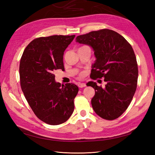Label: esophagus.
Here are the masks:
<instances>
[{"label":"esophagus","mask_w":155,"mask_h":155,"mask_svg":"<svg viewBox=\"0 0 155 155\" xmlns=\"http://www.w3.org/2000/svg\"><path fill=\"white\" fill-rule=\"evenodd\" d=\"M78 87L79 88H83L84 87H86V84L85 83H78Z\"/></svg>","instance_id":"1"}]
</instances>
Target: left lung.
<instances>
[{
	"mask_svg": "<svg viewBox=\"0 0 155 155\" xmlns=\"http://www.w3.org/2000/svg\"><path fill=\"white\" fill-rule=\"evenodd\" d=\"M76 40L94 51L97 60L91 78H104L107 83L104 88L88 83L95 90L92 107L104 119H116L127 109L137 87L139 71L132 47L123 36L107 28L78 36Z\"/></svg>",
	"mask_w": 155,
	"mask_h": 155,
	"instance_id": "8db88e82",
	"label": "left lung"
}]
</instances>
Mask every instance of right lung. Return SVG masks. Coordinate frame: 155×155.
Listing matches in <instances>:
<instances>
[{
  "label": "right lung",
  "mask_w": 155,
  "mask_h": 155,
  "mask_svg": "<svg viewBox=\"0 0 155 155\" xmlns=\"http://www.w3.org/2000/svg\"><path fill=\"white\" fill-rule=\"evenodd\" d=\"M74 37L52 35L37 38L28 45L21 58L22 91L36 116L48 124L64 123L74 111L78 87L56 83L54 72L64 69V52Z\"/></svg>",
  "instance_id": "right-lung-1"
}]
</instances>
